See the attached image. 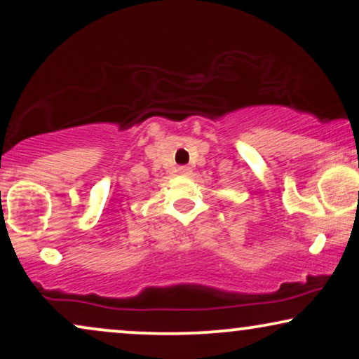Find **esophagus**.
Segmentation results:
<instances>
[{
    "instance_id": "1",
    "label": "esophagus",
    "mask_w": 359,
    "mask_h": 359,
    "mask_svg": "<svg viewBox=\"0 0 359 359\" xmlns=\"http://www.w3.org/2000/svg\"><path fill=\"white\" fill-rule=\"evenodd\" d=\"M176 171H178V173L183 175V176H189L191 173H193V170H191L189 166H186V165L178 166V170H176Z\"/></svg>"
}]
</instances>
